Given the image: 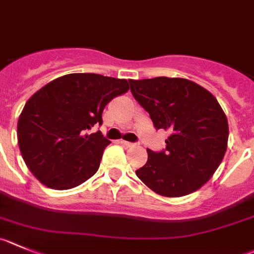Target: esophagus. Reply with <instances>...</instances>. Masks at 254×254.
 Returning <instances> with one entry per match:
<instances>
[{
    "instance_id": "esophagus-1",
    "label": "esophagus",
    "mask_w": 254,
    "mask_h": 254,
    "mask_svg": "<svg viewBox=\"0 0 254 254\" xmlns=\"http://www.w3.org/2000/svg\"><path fill=\"white\" fill-rule=\"evenodd\" d=\"M122 144L124 146H127V148H132V146H134V144L129 143V141H125V140H122Z\"/></svg>"
}]
</instances>
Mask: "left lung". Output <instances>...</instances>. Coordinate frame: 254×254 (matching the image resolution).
<instances>
[{"label": "left lung", "instance_id": "8db88e82", "mask_svg": "<svg viewBox=\"0 0 254 254\" xmlns=\"http://www.w3.org/2000/svg\"><path fill=\"white\" fill-rule=\"evenodd\" d=\"M132 96L149 113L155 129L170 132L164 151L148 149L138 178L156 194L188 195L202 188L223 160L228 120L217 99L182 77L129 80Z\"/></svg>", "mask_w": 254, "mask_h": 254}]
</instances>
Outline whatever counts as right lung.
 <instances>
[{
    "label": "right lung",
    "mask_w": 254,
    "mask_h": 254,
    "mask_svg": "<svg viewBox=\"0 0 254 254\" xmlns=\"http://www.w3.org/2000/svg\"><path fill=\"white\" fill-rule=\"evenodd\" d=\"M127 90L125 79L68 73L35 92L17 123L18 146L30 172L56 190L90 179L110 140L86 130L103 124L104 108Z\"/></svg>",
    "instance_id": "add662e5"
}]
</instances>
